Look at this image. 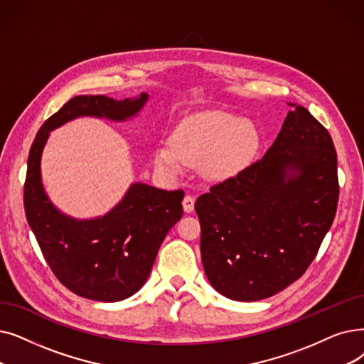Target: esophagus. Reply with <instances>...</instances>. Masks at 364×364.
<instances>
[{"instance_id": "esophagus-1", "label": "esophagus", "mask_w": 364, "mask_h": 364, "mask_svg": "<svg viewBox=\"0 0 364 364\" xmlns=\"http://www.w3.org/2000/svg\"><path fill=\"white\" fill-rule=\"evenodd\" d=\"M183 208L186 213H192L195 210V198L191 195H186L183 199Z\"/></svg>"}]
</instances>
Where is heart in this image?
<instances>
[{"label":"heart","instance_id":"heart-1","mask_svg":"<svg viewBox=\"0 0 364 364\" xmlns=\"http://www.w3.org/2000/svg\"><path fill=\"white\" fill-rule=\"evenodd\" d=\"M255 124L225 112H205L187 117L173 132L172 143L153 150V165L166 176L178 177L187 164H200L210 178H228L242 169L255 154Z\"/></svg>","mask_w":364,"mask_h":364}]
</instances>
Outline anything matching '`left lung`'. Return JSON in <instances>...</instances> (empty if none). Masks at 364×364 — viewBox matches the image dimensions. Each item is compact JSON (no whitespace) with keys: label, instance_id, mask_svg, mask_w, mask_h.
Instances as JSON below:
<instances>
[{"label":"left lung","instance_id":"obj_1","mask_svg":"<svg viewBox=\"0 0 364 364\" xmlns=\"http://www.w3.org/2000/svg\"><path fill=\"white\" fill-rule=\"evenodd\" d=\"M262 159L198 198L200 256L211 286L256 302L304 275L336 214L338 156L324 126L290 102Z\"/></svg>","mask_w":364,"mask_h":364}]
</instances>
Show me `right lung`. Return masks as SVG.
Listing matches in <instances>:
<instances>
[{"label": "right lung", "instance_id": "right-lung-1", "mask_svg": "<svg viewBox=\"0 0 364 364\" xmlns=\"http://www.w3.org/2000/svg\"><path fill=\"white\" fill-rule=\"evenodd\" d=\"M147 101L146 92L126 100L78 95L43 123L31 146L23 192L28 225L56 278L77 296L120 302L143 287L166 233L183 215L184 192L132 183L107 214L75 218L62 213L44 191L43 150L50 132L74 119L124 122Z\"/></svg>", "mask_w": 364, "mask_h": 364}]
</instances>
